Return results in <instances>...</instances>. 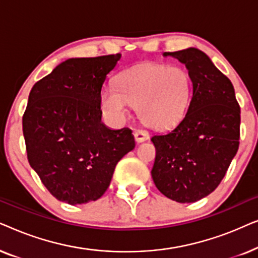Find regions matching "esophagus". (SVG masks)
I'll list each match as a JSON object with an SVG mask.
<instances>
[{"label":"esophagus","instance_id":"obj_1","mask_svg":"<svg viewBox=\"0 0 258 258\" xmlns=\"http://www.w3.org/2000/svg\"><path fill=\"white\" fill-rule=\"evenodd\" d=\"M135 140L137 143H141V142H144V141L149 140V133L147 132V130H143V129H137L135 130Z\"/></svg>","mask_w":258,"mask_h":258}]
</instances>
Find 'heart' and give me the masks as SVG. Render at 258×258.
I'll return each instance as SVG.
<instances>
[{"label":"heart","instance_id":"obj_1","mask_svg":"<svg viewBox=\"0 0 258 258\" xmlns=\"http://www.w3.org/2000/svg\"><path fill=\"white\" fill-rule=\"evenodd\" d=\"M191 89V77L183 67L146 63L119 74L116 86L102 91L101 103L105 115L115 122L126 117L132 104L144 123L165 129L183 117Z\"/></svg>","mask_w":258,"mask_h":258}]
</instances>
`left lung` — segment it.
Instances as JSON below:
<instances>
[{
    "mask_svg": "<svg viewBox=\"0 0 258 258\" xmlns=\"http://www.w3.org/2000/svg\"><path fill=\"white\" fill-rule=\"evenodd\" d=\"M163 55L185 64L192 95L178 124L151 137L156 149L151 176L168 199L192 203L217 188L237 153L241 109L230 80L203 51L188 48Z\"/></svg>",
    "mask_w": 258,
    "mask_h": 258,
    "instance_id": "left-lung-1",
    "label": "left lung"
}]
</instances>
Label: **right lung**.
Returning a JSON list of instances; mask_svg holds the SVG:
<instances>
[{"instance_id": "obj_1", "label": "right lung", "mask_w": 258, "mask_h": 258, "mask_svg": "<svg viewBox=\"0 0 258 258\" xmlns=\"http://www.w3.org/2000/svg\"><path fill=\"white\" fill-rule=\"evenodd\" d=\"M121 55L69 58L34 84L23 114L27 157L52 196L96 201L117 162L135 148L133 130L101 122V90Z\"/></svg>"}]
</instances>
